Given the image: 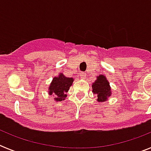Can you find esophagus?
Segmentation results:
<instances>
[{
    "label": "esophagus",
    "instance_id": "1",
    "mask_svg": "<svg viewBox=\"0 0 151 151\" xmlns=\"http://www.w3.org/2000/svg\"><path fill=\"white\" fill-rule=\"evenodd\" d=\"M80 76H81V78H82V79H85L86 78V73L82 72V73H80Z\"/></svg>",
    "mask_w": 151,
    "mask_h": 151
}]
</instances>
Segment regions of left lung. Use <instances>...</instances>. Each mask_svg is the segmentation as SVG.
Instances as JSON below:
<instances>
[{
  "label": "left lung",
  "mask_w": 151,
  "mask_h": 151,
  "mask_svg": "<svg viewBox=\"0 0 151 151\" xmlns=\"http://www.w3.org/2000/svg\"><path fill=\"white\" fill-rule=\"evenodd\" d=\"M92 92L97 96L98 102H105L111 96V88L110 83L105 76L101 74L97 76L96 80L92 84Z\"/></svg>",
  "instance_id": "left-lung-1"
}]
</instances>
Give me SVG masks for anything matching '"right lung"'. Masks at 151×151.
Segmentation results:
<instances>
[{"instance_id": "1", "label": "right lung", "mask_w": 151, "mask_h": 151, "mask_svg": "<svg viewBox=\"0 0 151 151\" xmlns=\"http://www.w3.org/2000/svg\"><path fill=\"white\" fill-rule=\"evenodd\" d=\"M73 79L72 78H66L63 73H59L58 77H55L52 79L49 87L48 93L50 96H55V101H63L67 96L70 87L73 84Z\"/></svg>"}]
</instances>
